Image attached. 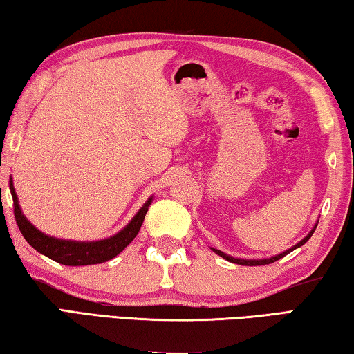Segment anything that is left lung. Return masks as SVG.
I'll list each match as a JSON object with an SVG mask.
<instances>
[{"instance_id":"1","label":"left lung","mask_w":354,"mask_h":354,"mask_svg":"<svg viewBox=\"0 0 354 354\" xmlns=\"http://www.w3.org/2000/svg\"><path fill=\"white\" fill-rule=\"evenodd\" d=\"M317 223H319V221H317ZM317 223L314 225L313 230L309 231V234H308L306 237H304V239H301V241H299L297 245H293V247H290L289 250H286V251H283V253H279V254H277V256H272V257H262V259H242V257H234V256H230V254L223 253V251H220V250H215V248H212V251H214V253H217L218 256L223 257V259L230 261V262H232V263H239V266H250V267H251V266H266V263H272V262H274V261L281 259V257H284L286 254H289L290 251L297 250V248H299V247H303V245L309 241L310 236L314 234V231H315V227H317Z\"/></svg>"}]
</instances>
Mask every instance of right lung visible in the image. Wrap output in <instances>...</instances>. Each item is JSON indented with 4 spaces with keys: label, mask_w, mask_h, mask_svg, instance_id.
Returning a JSON list of instances; mask_svg holds the SVG:
<instances>
[{
    "label": "right lung",
    "mask_w": 354,
    "mask_h": 354,
    "mask_svg": "<svg viewBox=\"0 0 354 354\" xmlns=\"http://www.w3.org/2000/svg\"><path fill=\"white\" fill-rule=\"evenodd\" d=\"M9 189L12 194V200H14V214L17 225L20 227V232L23 237L26 239V242L31 245L34 250H37L50 259L56 261L64 266H92V263H103L106 261L112 259L117 254L128 247L133 242V239L137 236L140 226L145 220V215L148 212V207L151 205L153 196L145 201L137 214L133 217V220L123 227L122 231H118L117 234H113L107 239H101V241H92V242H80V241H67V239H57L51 237L44 232L39 231L31 221H29L25 214L21 212V207L19 205V196L15 194L14 183L12 178L9 181Z\"/></svg>",
    "instance_id": "1"
}]
</instances>
